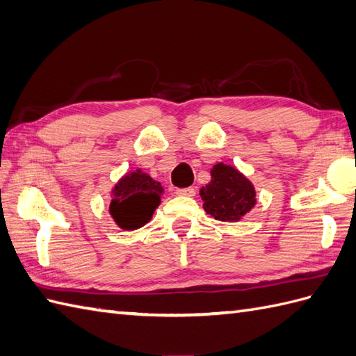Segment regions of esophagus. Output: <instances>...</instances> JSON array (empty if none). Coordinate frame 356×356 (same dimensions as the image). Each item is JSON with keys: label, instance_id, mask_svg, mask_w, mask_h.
Returning a JSON list of instances; mask_svg holds the SVG:
<instances>
[{"label": "esophagus", "instance_id": "obj_1", "mask_svg": "<svg viewBox=\"0 0 356 356\" xmlns=\"http://www.w3.org/2000/svg\"><path fill=\"white\" fill-rule=\"evenodd\" d=\"M178 196H188V197H193L196 195V190L193 187H186V188H177L175 192Z\"/></svg>", "mask_w": 356, "mask_h": 356}]
</instances>
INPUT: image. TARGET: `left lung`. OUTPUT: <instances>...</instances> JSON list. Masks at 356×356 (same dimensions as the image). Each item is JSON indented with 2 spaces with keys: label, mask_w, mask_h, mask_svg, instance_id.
Listing matches in <instances>:
<instances>
[{
  "label": "left lung",
  "mask_w": 356,
  "mask_h": 356,
  "mask_svg": "<svg viewBox=\"0 0 356 356\" xmlns=\"http://www.w3.org/2000/svg\"><path fill=\"white\" fill-rule=\"evenodd\" d=\"M255 187L234 166L218 163L211 169V181L201 188L204 210L216 220L238 222L257 204Z\"/></svg>",
  "instance_id": "8db88e82"
}]
</instances>
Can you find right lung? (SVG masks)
<instances>
[{
	"label": "right lung",
	"mask_w": 356,
	"mask_h": 356,
	"mask_svg": "<svg viewBox=\"0 0 356 356\" xmlns=\"http://www.w3.org/2000/svg\"><path fill=\"white\" fill-rule=\"evenodd\" d=\"M163 187L148 173L137 169L128 172L111 188L110 216L119 228L133 231L152 219L161 202Z\"/></svg>",
	"instance_id": "1"
}]
</instances>
